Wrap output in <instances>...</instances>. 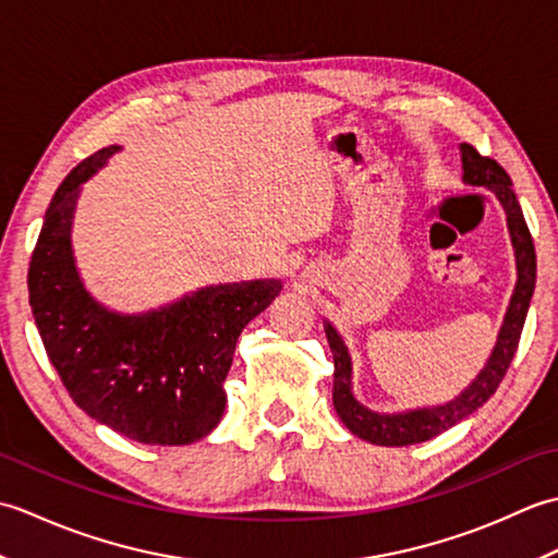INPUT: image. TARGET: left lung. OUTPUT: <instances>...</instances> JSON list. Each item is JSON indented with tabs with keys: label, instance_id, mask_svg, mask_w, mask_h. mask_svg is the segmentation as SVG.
Listing matches in <instances>:
<instances>
[{
	"label": "left lung",
	"instance_id": "1",
	"mask_svg": "<svg viewBox=\"0 0 558 558\" xmlns=\"http://www.w3.org/2000/svg\"><path fill=\"white\" fill-rule=\"evenodd\" d=\"M460 160H462V182L470 186H484L499 198V204L506 210L508 234H511V244L515 252V268L518 280L508 302V310L504 316V324L499 336H496V345L489 354L484 369L475 376L465 390L453 400L444 402V405L432 408H417L408 412H374L364 408L362 402L352 393V360L345 340L340 338L336 326L324 322V330L328 338L330 352H333V408L338 412L340 422L348 429L364 438V441L376 446H412L429 441L441 432L456 426L460 420L470 417L472 412L487 402L496 388H499L501 378L506 376L508 366L513 362V354L518 350L520 333H523V324L530 310L532 292H535V278H537V256L535 244L527 230V222L523 218V210L513 192L511 177L506 174L499 162L492 158H484L472 148L470 144H460Z\"/></svg>",
	"mask_w": 558,
	"mask_h": 558
}]
</instances>
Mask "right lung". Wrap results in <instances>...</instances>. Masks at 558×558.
Returning a JSON list of instances; mask_svg holds the SVG:
<instances>
[{"label":"right lung","instance_id":"1","mask_svg":"<svg viewBox=\"0 0 558 558\" xmlns=\"http://www.w3.org/2000/svg\"><path fill=\"white\" fill-rule=\"evenodd\" d=\"M122 146L78 162L45 213L28 268L35 326L69 396L132 441L186 446L216 429L236 338L278 298V278L198 288L144 314L112 312L86 290L71 246L83 182Z\"/></svg>","mask_w":558,"mask_h":558}]
</instances>
